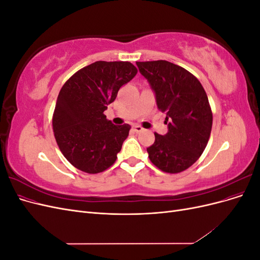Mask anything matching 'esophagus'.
Wrapping results in <instances>:
<instances>
[{"instance_id":"1","label":"esophagus","mask_w":260,"mask_h":260,"mask_svg":"<svg viewBox=\"0 0 260 260\" xmlns=\"http://www.w3.org/2000/svg\"><path fill=\"white\" fill-rule=\"evenodd\" d=\"M133 129H135V131H136V132H141V131H143V128L141 127V125H139V124H136L135 127H133Z\"/></svg>"}]
</instances>
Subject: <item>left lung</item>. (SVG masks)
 <instances>
[{
  "label": "left lung",
  "mask_w": 260,
  "mask_h": 260,
  "mask_svg": "<svg viewBox=\"0 0 260 260\" xmlns=\"http://www.w3.org/2000/svg\"><path fill=\"white\" fill-rule=\"evenodd\" d=\"M155 92L157 107L166 113L168 132L155 133L147 147L149 160L168 174L184 171L200 158L211 132L212 113L198 78L167 60L137 61Z\"/></svg>",
  "instance_id": "left-lung-1"
}]
</instances>
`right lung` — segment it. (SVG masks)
<instances>
[{"instance_id":"right-lung-1","label":"right lung","mask_w":260,"mask_h":260,"mask_svg":"<svg viewBox=\"0 0 260 260\" xmlns=\"http://www.w3.org/2000/svg\"><path fill=\"white\" fill-rule=\"evenodd\" d=\"M138 73L129 61L99 60L78 70L62 85L53 114V131L65 158L86 174L116 161L130 124L115 125L104 111Z\"/></svg>"}]
</instances>
